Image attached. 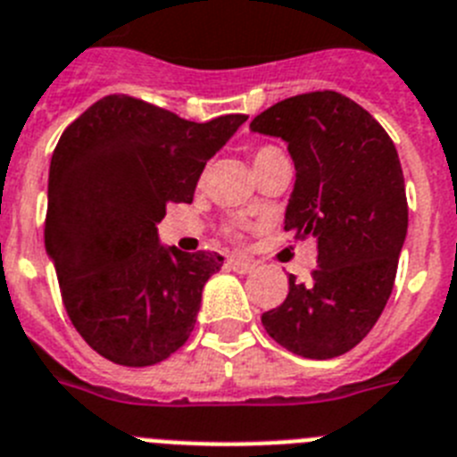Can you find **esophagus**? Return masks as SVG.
<instances>
[{"label":"esophagus","mask_w":457,"mask_h":457,"mask_svg":"<svg viewBox=\"0 0 457 457\" xmlns=\"http://www.w3.org/2000/svg\"><path fill=\"white\" fill-rule=\"evenodd\" d=\"M228 264H229V269L237 273H251L253 269H255V264L248 260H244V257H229Z\"/></svg>","instance_id":"esophagus-1"}]
</instances>
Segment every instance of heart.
<instances>
[{"label": "heart", "instance_id": "heart-1", "mask_svg": "<svg viewBox=\"0 0 457 457\" xmlns=\"http://www.w3.org/2000/svg\"><path fill=\"white\" fill-rule=\"evenodd\" d=\"M280 156H285L280 146L260 145V146H255V152H253V162H255V168H260V165H264V162L273 161V158H280ZM223 232H225V237H229V239H241V234L237 228H225Z\"/></svg>", "mask_w": 457, "mask_h": 457}]
</instances>
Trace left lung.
Listing matches in <instances>:
<instances>
[{"label": "left lung", "instance_id": "obj_1", "mask_svg": "<svg viewBox=\"0 0 457 457\" xmlns=\"http://www.w3.org/2000/svg\"><path fill=\"white\" fill-rule=\"evenodd\" d=\"M251 129L283 137L296 184L285 213L295 241L317 239L311 283L289 276L283 303L262 315L267 333L305 359H333L382 315L407 234L404 177L394 140L338 91H308L257 114Z\"/></svg>", "mask_w": 457, "mask_h": 457}]
</instances>
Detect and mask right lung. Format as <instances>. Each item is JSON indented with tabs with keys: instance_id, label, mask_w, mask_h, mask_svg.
<instances>
[{
	"instance_id": "add662e5",
	"label": "right lung",
	"mask_w": 457,
	"mask_h": 457,
	"mask_svg": "<svg viewBox=\"0 0 457 457\" xmlns=\"http://www.w3.org/2000/svg\"><path fill=\"white\" fill-rule=\"evenodd\" d=\"M245 114L206 124L129 94L75 119L50 161L46 251L71 322L112 363L146 368L188 340L223 257L158 244L170 204H190L206 161Z\"/></svg>"
}]
</instances>
